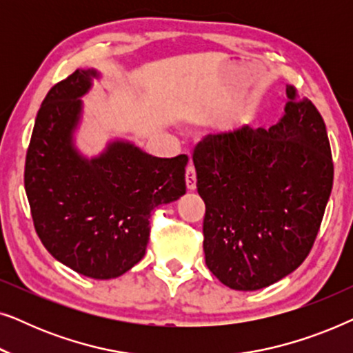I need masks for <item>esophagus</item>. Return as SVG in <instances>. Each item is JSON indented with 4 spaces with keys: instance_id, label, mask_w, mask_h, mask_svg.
I'll list each match as a JSON object with an SVG mask.
<instances>
[{
    "instance_id": "1",
    "label": "esophagus",
    "mask_w": 353,
    "mask_h": 353,
    "mask_svg": "<svg viewBox=\"0 0 353 353\" xmlns=\"http://www.w3.org/2000/svg\"><path fill=\"white\" fill-rule=\"evenodd\" d=\"M185 178H186V186L188 190H194L196 188V168L192 163L186 167V173H185Z\"/></svg>"
}]
</instances>
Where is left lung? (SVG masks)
<instances>
[{
	"label": "left lung",
	"instance_id": "obj_1",
	"mask_svg": "<svg viewBox=\"0 0 353 353\" xmlns=\"http://www.w3.org/2000/svg\"><path fill=\"white\" fill-rule=\"evenodd\" d=\"M286 96V114L268 130L209 134L192 152L205 263L236 291L267 288L301 267L332 190L325 120L294 86Z\"/></svg>",
	"mask_w": 353,
	"mask_h": 353
}]
</instances>
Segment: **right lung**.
<instances>
[{
  "label": "right lung",
  "mask_w": 353,
  "mask_h": 353,
  "mask_svg": "<svg viewBox=\"0 0 353 353\" xmlns=\"http://www.w3.org/2000/svg\"><path fill=\"white\" fill-rule=\"evenodd\" d=\"M94 70L77 69L48 91L27 149L23 185L38 238L56 260L83 276L117 278L146 254L157 205L186 192L188 156L159 159L112 143L85 161L70 133Z\"/></svg>",
  "instance_id": "1"
}]
</instances>
